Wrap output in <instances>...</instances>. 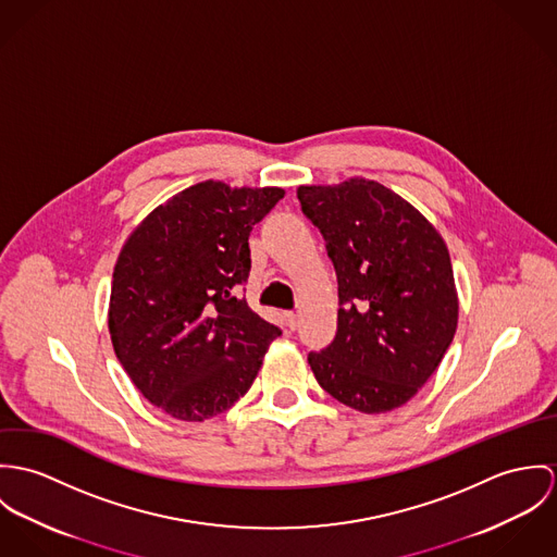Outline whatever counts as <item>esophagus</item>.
<instances>
[{"label":"esophagus","mask_w":557,"mask_h":557,"mask_svg":"<svg viewBox=\"0 0 557 557\" xmlns=\"http://www.w3.org/2000/svg\"><path fill=\"white\" fill-rule=\"evenodd\" d=\"M284 318H286V324H288V329H290V331H295V329L299 326V315H297L295 311H286V313H284Z\"/></svg>","instance_id":"obj_1"}]
</instances>
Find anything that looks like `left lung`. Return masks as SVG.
<instances>
[{
	"label": "left lung",
	"instance_id": "left-lung-1",
	"mask_svg": "<svg viewBox=\"0 0 557 557\" xmlns=\"http://www.w3.org/2000/svg\"><path fill=\"white\" fill-rule=\"evenodd\" d=\"M337 273V333L309 352L318 384L366 414L410 401L457 331L450 256L432 224L370 180L297 189Z\"/></svg>",
	"mask_w": 557,
	"mask_h": 557
}]
</instances>
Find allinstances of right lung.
<instances>
[{"instance_id":"add662e5","label":"right lung","mask_w":557,"mask_h":557,"mask_svg":"<svg viewBox=\"0 0 557 557\" xmlns=\"http://www.w3.org/2000/svg\"><path fill=\"white\" fill-rule=\"evenodd\" d=\"M282 187L202 182L156 207L113 271L109 331L147 401L200 423L244 397L282 331L235 297L249 277V233Z\"/></svg>"}]
</instances>
